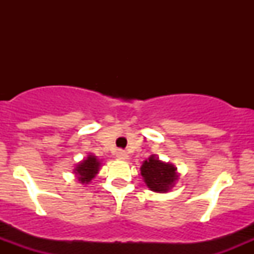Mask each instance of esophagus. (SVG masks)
Listing matches in <instances>:
<instances>
[{"instance_id":"obj_1","label":"esophagus","mask_w":254,"mask_h":254,"mask_svg":"<svg viewBox=\"0 0 254 254\" xmlns=\"http://www.w3.org/2000/svg\"><path fill=\"white\" fill-rule=\"evenodd\" d=\"M115 155H117V157L119 158V160H124L125 161V160H127V158H129V156H127V153L125 152L124 150H118Z\"/></svg>"}]
</instances>
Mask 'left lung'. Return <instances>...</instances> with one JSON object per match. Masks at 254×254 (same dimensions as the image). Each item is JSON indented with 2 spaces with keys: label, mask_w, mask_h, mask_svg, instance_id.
<instances>
[{
  "label": "left lung",
  "mask_w": 254,
  "mask_h": 254,
  "mask_svg": "<svg viewBox=\"0 0 254 254\" xmlns=\"http://www.w3.org/2000/svg\"><path fill=\"white\" fill-rule=\"evenodd\" d=\"M140 171L146 186L156 193H167L178 181V173L175 166L162 162L155 157V155L143 161Z\"/></svg>",
  "instance_id": "8db88e82"
}]
</instances>
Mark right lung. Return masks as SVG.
<instances>
[{
	"label": "right lung",
	"instance_id": "add662e5",
	"mask_svg": "<svg viewBox=\"0 0 254 254\" xmlns=\"http://www.w3.org/2000/svg\"><path fill=\"white\" fill-rule=\"evenodd\" d=\"M99 168H101V161L96 156L88 155L87 158H84L78 165H76L73 172L77 177L79 183L88 184L99 172Z\"/></svg>",
	"mask_w": 254,
	"mask_h": 254
}]
</instances>
